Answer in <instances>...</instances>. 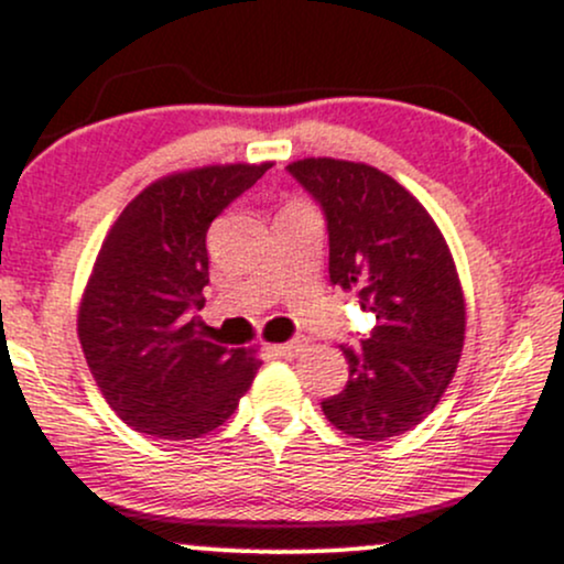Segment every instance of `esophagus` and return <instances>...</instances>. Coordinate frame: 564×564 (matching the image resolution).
<instances>
[{"label":"esophagus","instance_id":"esophagus-1","mask_svg":"<svg viewBox=\"0 0 564 564\" xmlns=\"http://www.w3.org/2000/svg\"><path fill=\"white\" fill-rule=\"evenodd\" d=\"M300 348H302V343H300V339H292V343L270 345V352H272V356H283V358H286V356H294V352L300 350Z\"/></svg>","mask_w":564,"mask_h":564}]
</instances>
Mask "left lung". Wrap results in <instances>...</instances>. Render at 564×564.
Segmentation results:
<instances>
[{
    "label": "left lung",
    "mask_w": 564,
    "mask_h": 564,
    "mask_svg": "<svg viewBox=\"0 0 564 564\" xmlns=\"http://www.w3.org/2000/svg\"><path fill=\"white\" fill-rule=\"evenodd\" d=\"M326 214L329 278L375 313L372 337L345 348L350 380L321 401L334 429L386 442L423 423L460 361L466 300L447 240L423 203L367 163L289 165Z\"/></svg>",
    "instance_id": "obj_1"
}]
</instances>
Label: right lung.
<instances>
[{"label": "right lung", "mask_w": 564, "mask_h": 564, "mask_svg": "<svg viewBox=\"0 0 564 564\" xmlns=\"http://www.w3.org/2000/svg\"><path fill=\"white\" fill-rule=\"evenodd\" d=\"M272 163L203 165L158 178L104 238L77 334L93 380L128 425L154 438L219 429L257 377V350L225 348L195 311L208 283L206 232Z\"/></svg>", "instance_id": "right-lung-1"}]
</instances>
